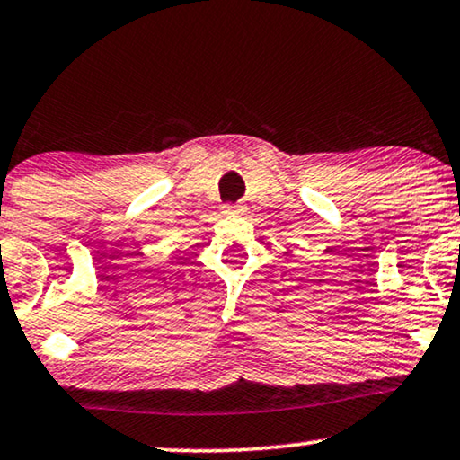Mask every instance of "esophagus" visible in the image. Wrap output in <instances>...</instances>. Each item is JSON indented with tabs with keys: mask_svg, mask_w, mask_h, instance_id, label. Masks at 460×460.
<instances>
[{
	"mask_svg": "<svg viewBox=\"0 0 460 460\" xmlns=\"http://www.w3.org/2000/svg\"><path fill=\"white\" fill-rule=\"evenodd\" d=\"M225 212H227V215H243L245 207H243L242 202H239V204H229V207H225Z\"/></svg>",
	"mask_w": 460,
	"mask_h": 460,
	"instance_id": "obj_1",
	"label": "esophagus"
}]
</instances>
